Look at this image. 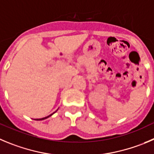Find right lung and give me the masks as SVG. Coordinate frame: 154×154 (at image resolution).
Wrapping results in <instances>:
<instances>
[{
	"label": "right lung",
	"mask_w": 154,
	"mask_h": 154,
	"mask_svg": "<svg viewBox=\"0 0 154 154\" xmlns=\"http://www.w3.org/2000/svg\"><path fill=\"white\" fill-rule=\"evenodd\" d=\"M51 115H53V114H51ZM51 115H50V116H47V117H45V118H43V119H35V120H43V119H47V118H48V117H49V116H51Z\"/></svg>",
	"instance_id": "add662e5"
}]
</instances>
